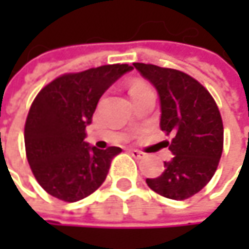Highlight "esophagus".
Wrapping results in <instances>:
<instances>
[{"mask_svg":"<svg viewBox=\"0 0 249 249\" xmlns=\"http://www.w3.org/2000/svg\"><path fill=\"white\" fill-rule=\"evenodd\" d=\"M134 159H137V160H141V159H144L145 157V154L142 153V151H140V150H135V148H131L129 151H128Z\"/></svg>","mask_w":249,"mask_h":249,"instance_id":"1","label":"esophagus"}]
</instances>
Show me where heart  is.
<instances>
[{
	"label": "heart",
	"mask_w": 249,
	"mask_h": 249,
	"mask_svg": "<svg viewBox=\"0 0 249 249\" xmlns=\"http://www.w3.org/2000/svg\"><path fill=\"white\" fill-rule=\"evenodd\" d=\"M144 86H145L144 83H134L131 86V90H135V89H140V88H144Z\"/></svg>",
	"instance_id": "obj_1"
}]
</instances>
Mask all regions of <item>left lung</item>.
Wrapping results in <instances>:
<instances>
[{
  "instance_id": "obj_1",
  "label": "left lung",
  "mask_w": 249,
  "mask_h": 249,
  "mask_svg": "<svg viewBox=\"0 0 249 249\" xmlns=\"http://www.w3.org/2000/svg\"><path fill=\"white\" fill-rule=\"evenodd\" d=\"M134 68L157 89L160 128L173 134L164 172L147 184L156 193L184 200L200 192L218 169L224 148V124L212 95L196 79L176 69L134 63Z\"/></svg>"
}]
</instances>
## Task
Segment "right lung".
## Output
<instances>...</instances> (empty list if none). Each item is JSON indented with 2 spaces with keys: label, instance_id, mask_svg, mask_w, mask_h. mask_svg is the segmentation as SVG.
Listing matches in <instances>:
<instances>
[{
  "label": "right lung",
  "instance_id": "obj_1",
  "mask_svg": "<svg viewBox=\"0 0 249 249\" xmlns=\"http://www.w3.org/2000/svg\"><path fill=\"white\" fill-rule=\"evenodd\" d=\"M129 71L128 65H105L66 73L33 101L24 126L25 154L36 180L49 195L77 202L105 181L121 148L89 145L85 129L104 92Z\"/></svg>",
  "mask_w": 249,
  "mask_h": 249
}]
</instances>
